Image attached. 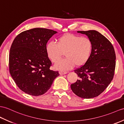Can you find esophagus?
<instances>
[{
  "label": "esophagus",
  "instance_id": "1",
  "mask_svg": "<svg viewBox=\"0 0 124 124\" xmlns=\"http://www.w3.org/2000/svg\"><path fill=\"white\" fill-rule=\"evenodd\" d=\"M67 73V72L66 71H60L59 72V74L60 75H63V74H65Z\"/></svg>",
  "mask_w": 124,
  "mask_h": 124
}]
</instances>
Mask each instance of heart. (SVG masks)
Returning a JSON list of instances; mask_svg holds the SVG:
<instances>
[{"instance_id": "heart-1", "label": "heart", "mask_w": 124, "mask_h": 124, "mask_svg": "<svg viewBox=\"0 0 124 124\" xmlns=\"http://www.w3.org/2000/svg\"><path fill=\"white\" fill-rule=\"evenodd\" d=\"M93 51V43L87 37L73 34H66L59 37L57 44L53 42L47 43L46 52L48 57L54 63L56 62L65 53V58L57 62L55 69L66 71L76 65L81 67L90 59Z\"/></svg>"}]
</instances>
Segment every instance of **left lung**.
<instances>
[{
    "mask_svg": "<svg viewBox=\"0 0 124 124\" xmlns=\"http://www.w3.org/2000/svg\"><path fill=\"white\" fill-rule=\"evenodd\" d=\"M85 34L93 43L90 59L74 70L79 78L71 88L77 96L84 99L98 96L113 80L116 67V54L110 42L94 30L78 31Z\"/></svg>",
    "mask_w": 124,
    "mask_h": 124,
    "instance_id": "1",
    "label": "left lung"
}]
</instances>
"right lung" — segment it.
<instances>
[{"mask_svg": "<svg viewBox=\"0 0 124 124\" xmlns=\"http://www.w3.org/2000/svg\"><path fill=\"white\" fill-rule=\"evenodd\" d=\"M56 33L47 28H35L23 31L14 39L9 52V72L24 93L41 96L60 75L58 71L50 69L52 62L46 52L48 41Z\"/></svg>", "mask_w": 124, "mask_h": 124, "instance_id": "1", "label": "right lung"}]
</instances>
